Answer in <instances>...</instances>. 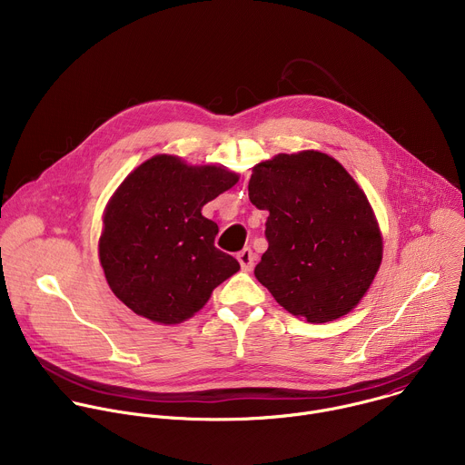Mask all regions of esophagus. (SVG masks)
<instances>
[{"instance_id":"1","label":"esophagus","mask_w":465,"mask_h":465,"mask_svg":"<svg viewBox=\"0 0 465 465\" xmlns=\"http://www.w3.org/2000/svg\"><path fill=\"white\" fill-rule=\"evenodd\" d=\"M237 261H239V264H241V269H242L244 272H248V271L253 269L255 253L246 246V248H242V250L237 253Z\"/></svg>"}]
</instances>
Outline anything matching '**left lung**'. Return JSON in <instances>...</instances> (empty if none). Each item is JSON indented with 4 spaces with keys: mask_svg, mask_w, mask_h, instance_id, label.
<instances>
[{
    "mask_svg": "<svg viewBox=\"0 0 465 465\" xmlns=\"http://www.w3.org/2000/svg\"><path fill=\"white\" fill-rule=\"evenodd\" d=\"M248 196L269 212L257 282L311 323L348 314L382 261L379 224L351 174L318 151L278 154L253 167Z\"/></svg>",
    "mask_w": 465,
    "mask_h": 465,
    "instance_id": "1",
    "label": "left lung"
}]
</instances>
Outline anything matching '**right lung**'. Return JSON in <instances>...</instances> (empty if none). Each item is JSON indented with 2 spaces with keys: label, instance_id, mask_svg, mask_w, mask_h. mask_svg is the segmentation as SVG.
Segmentation results:
<instances>
[{
  "label": "right lung",
  "instance_id": "right-lung-1",
  "mask_svg": "<svg viewBox=\"0 0 465 465\" xmlns=\"http://www.w3.org/2000/svg\"><path fill=\"white\" fill-rule=\"evenodd\" d=\"M239 174L158 154L132 171L104 210L99 259L112 292L156 323L201 311L241 267L215 248L219 226L203 215Z\"/></svg>",
  "mask_w": 465,
  "mask_h": 465
}]
</instances>
